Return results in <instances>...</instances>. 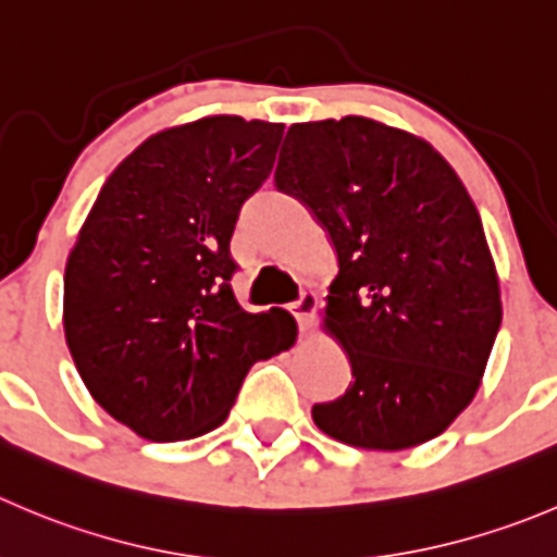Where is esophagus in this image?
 Wrapping results in <instances>:
<instances>
[{
	"label": "esophagus",
	"mask_w": 557,
	"mask_h": 557,
	"mask_svg": "<svg viewBox=\"0 0 557 557\" xmlns=\"http://www.w3.org/2000/svg\"><path fill=\"white\" fill-rule=\"evenodd\" d=\"M315 307H318V296L312 294V290H305V294L299 296V301L290 305V312H294L296 321H299L301 332H312V323H315Z\"/></svg>",
	"instance_id": "1"
}]
</instances>
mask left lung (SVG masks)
I'll list each match as a JSON object with an SVG mask.
<instances>
[{
  "label": "left lung",
  "instance_id": "1",
  "mask_svg": "<svg viewBox=\"0 0 557 557\" xmlns=\"http://www.w3.org/2000/svg\"><path fill=\"white\" fill-rule=\"evenodd\" d=\"M274 185L326 231L339 269L323 332L354 377L312 422L370 451L438 438L476 397L504 315L457 171L408 129L343 116L290 124Z\"/></svg>",
  "mask_w": 557,
  "mask_h": 557
}]
</instances>
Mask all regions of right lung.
<instances>
[{"instance_id": "1", "label": "right lung", "mask_w": 557, "mask_h": 557, "mask_svg": "<svg viewBox=\"0 0 557 557\" xmlns=\"http://www.w3.org/2000/svg\"><path fill=\"white\" fill-rule=\"evenodd\" d=\"M285 124L218 113L149 135L113 169L64 267V339L95 403L147 441L220 428L247 370L296 343L285 310L231 290L239 209Z\"/></svg>"}]
</instances>
